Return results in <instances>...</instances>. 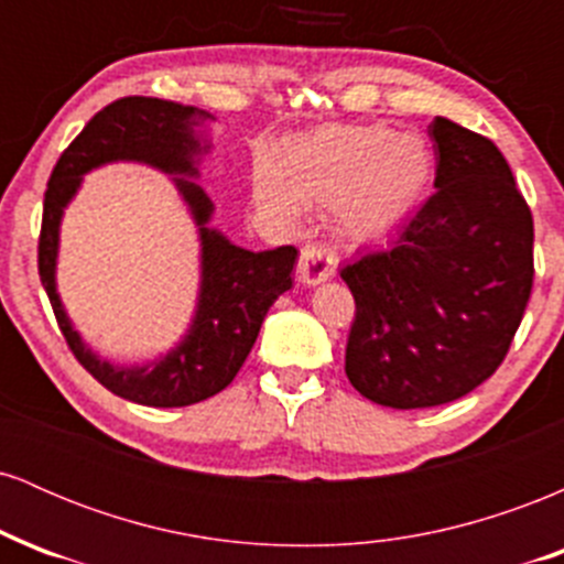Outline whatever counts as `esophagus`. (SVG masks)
I'll use <instances>...</instances> for the list:
<instances>
[{
  "label": "esophagus",
  "mask_w": 564,
  "mask_h": 564,
  "mask_svg": "<svg viewBox=\"0 0 564 564\" xmlns=\"http://www.w3.org/2000/svg\"><path fill=\"white\" fill-rule=\"evenodd\" d=\"M336 273V257L326 246L321 243H307L300 251V275L307 286L328 281Z\"/></svg>",
  "instance_id": "34e87169"
}]
</instances>
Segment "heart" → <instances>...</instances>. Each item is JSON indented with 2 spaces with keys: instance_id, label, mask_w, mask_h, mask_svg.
<instances>
[{
  "instance_id": "1",
  "label": "heart",
  "mask_w": 564,
  "mask_h": 564,
  "mask_svg": "<svg viewBox=\"0 0 564 564\" xmlns=\"http://www.w3.org/2000/svg\"><path fill=\"white\" fill-rule=\"evenodd\" d=\"M435 159L416 132L384 124L326 127L291 142L281 159L254 164V198L270 215L294 223L307 204L328 206L341 236L373 243L392 236L430 193Z\"/></svg>"
}]
</instances>
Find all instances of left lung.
<instances>
[{
	"mask_svg": "<svg viewBox=\"0 0 564 564\" xmlns=\"http://www.w3.org/2000/svg\"><path fill=\"white\" fill-rule=\"evenodd\" d=\"M435 187L387 249L341 268L345 371L387 408L451 403L494 377L533 289V215L501 151L437 116Z\"/></svg>",
	"mask_w": 564,
	"mask_h": 564,
	"instance_id": "left-lung-1",
	"label": "left lung"
}]
</instances>
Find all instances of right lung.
<instances>
[{"label":"right lung","instance_id":"1","mask_svg":"<svg viewBox=\"0 0 564 564\" xmlns=\"http://www.w3.org/2000/svg\"><path fill=\"white\" fill-rule=\"evenodd\" d=\"M206 119H212L206 111L159 97L134 95L113 100L97 111L79 138L63 151L44 193L39 278L57 326L76 360L106 390L140 405L183 408L223 392L241 371L268 310L291 289L294 246L249 251L209 228L215 204L204 187L191 180L198 177L200 153L209 151V142L196 132ZM111 160H138L172 173L202 241V289L192 328L177 348L145 367H113L95 356L69 326L54 286L62 209L78 189L83 174Z\"/></svg>","mask_w":564,"mask_h":564}]
</instances>
